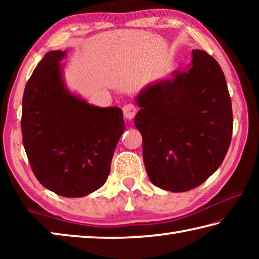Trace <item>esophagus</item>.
<instances>
[{
	"label": "esophagus",
	"instance_id": "obj_1",
	"mask_svg": "<svg viewBox=\"0 0 259 259\" xmlns=\"http://www.w3.org/2000/svg\"><path fill=\"white\" fill-rule=\"evenodd\" d=\"M136 114H137V107L134 104H126L123 106V115L125 119H134Z\"/></svg>",
	"mask_w": 259,
	"mask_h": 259
}]
</instances>
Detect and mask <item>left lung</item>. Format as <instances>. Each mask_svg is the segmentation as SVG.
<instances>
[{
	"mask_svg": "<svg viewBox=\"0 0 259 259\" xmlns=\"http://www.w3.org/2000/svg\"><path fill=\"white\" fill-rule=\"evenodd\" d=\"M191 67L140 94L135 125L151 182L165 191L200 186L229 151L233 113L225 75L211 56L193 50Z\"/></svg>",
	"mask_w": 259,
	"mask_h": 259,
	"instance_id": "8db88e82",
	"label": "left lung"
}]
</instances>
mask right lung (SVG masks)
<instances>
[{
	"mask_svg": "<svg viewBox=\"0 0 259 259\" xmlns=\"http://www.w3.org/2000/svg\"><path fill=\"white\" fill-rule=\"evenodd\" d=\"M65 55L48 52L29 77L21 134L37 181L58 195L81 198L106 182L124 121L121 108L93 106L65 89L59 64Z\"/></svg>",
	"mask_w": 259,
	"mask_h": 259,
	"instance_id": "obj_1",
	"label": "right lung"
}]
</instances>
